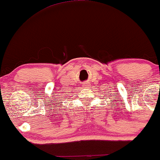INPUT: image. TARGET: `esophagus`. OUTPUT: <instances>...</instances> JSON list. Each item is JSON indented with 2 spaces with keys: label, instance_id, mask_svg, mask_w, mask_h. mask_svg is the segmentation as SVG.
I'll use <instances>...</instances> for the list:
<instances>
[{
  "label": "esophagus",
  "instance_id": "obj_1",
  "mask_svg": "<svg viewBox=\"0 0 160 160\" xmlns=\"http://www.w3.org/2000/svg\"><path fill=\"white\" fill-rule=\"evenodd\" d=\"M84 86H87V84H86V85H84Z\"/></svg>",
  "mask_w": 160,
  "mask_h": 160
}]
</instances>
